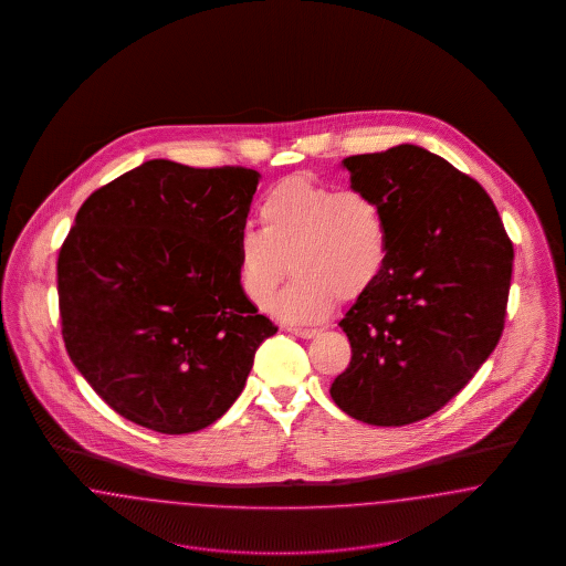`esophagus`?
I'll use <instances>...</instances> for the list:
<instances>
[{"instance_id": "esophagus-1", "label": "esophagus", "mask_w": 566, "mask_h": 566, "mask_svg": "<svg viewBox=\"0 0 566 566\" xmlns=\"http://www.w3.org/2000/svg\"><path fill=\"white\" fill-rule=\"evenodd\" d=\"M289 331L296 335V337H301V339H312V337H316L321 333L318 328H298V326H291Z\"/></svg>"}]
</instances>
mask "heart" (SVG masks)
<instances>
[{"label":"heart","mask_w":566,"mask_h":566,"mask_svg":"<svg viewBox=\"0 0 566 566\" xmlns=\"http://www.w3.org/2000/svg\"><path fill=\"white\" fill-rule=\"evenodd\" d=\"M256 214L261 231L238 233V280L245 298L265 307L293 265L295 280L271 305L284 321L321 323L337 301L369 295L388 265V220L363 190L291 176L261 197Z\"/></svg>","instance_id":"obj_1"}]
</instances>
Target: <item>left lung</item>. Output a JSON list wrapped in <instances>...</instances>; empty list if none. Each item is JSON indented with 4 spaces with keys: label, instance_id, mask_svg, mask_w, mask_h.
I'll return each mask as SVG.
<instances>
[{
    "label": "left lung",
    "instance_id": "1",
    "mask_svg": "<svg viewBox=\"0 0 566 566\" xmlns=\"http://www.w3.org/2000/svg\"><path fill=\"white\" fill-rule=\"evenodd\" d=\"M344 167L352 189L381 203L390 256L339 323L352 358L331 397L360 422L403 427L457 397L496 348L512 240L482 185L420 146L354 155Z\"/></svg>",
    "mask_w": 566,
    "mask_h": 566
}]
</instances>
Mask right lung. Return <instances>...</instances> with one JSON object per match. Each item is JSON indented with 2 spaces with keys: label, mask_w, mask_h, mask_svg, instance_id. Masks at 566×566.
<instances>
[{
  "label": "right lung",
  "mask_w": 566,
  "mask_h": 566,
  "mask_svg": "<svg viewBox=\"0 0 566 566\" xmlns=\"http://www.w3.org/2000/svg\"><path fill=\"white\" fill-rule=\"evenodd\" d=\"M259 178L238 165L146 161L82 203L59 250L65 350L139 427H210L277 331L238 280L235 243Z\"/></svg>",
  "instance_id": "1"
}]
</instances>
